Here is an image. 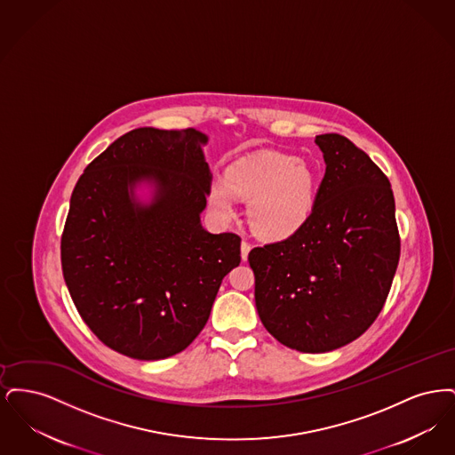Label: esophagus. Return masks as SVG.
Listing matches in <instances>:
<instances>
[{
  "label": "esophagus",
  "mask_w": 455,
  "mask_h": 455,
  "mask_svg": "<svg viewBox=\"0 0 455 455\" xmlns=\"http://www.w3.org/2000/svg\"><path fill=\"white\" fill-rule=\"evenodd\" d=\"M251 249H252V245H251L249 242L243 240V242L240 243V256H242V260H247V256H249Z\"/></svg>",
  "instance_id": "esophagus-1"
}]
</instances>
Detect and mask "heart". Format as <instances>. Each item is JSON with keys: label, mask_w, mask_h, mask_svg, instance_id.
<instances>
[{"label": "heart", "mask_w": 455, "mask_h": 455, "mask_svg": "<svg viewBox=\"0 0 455 455\" xmlns=\"http://www.w3.org/2000/svg\"><path fill=\"white\" fill-rule=\"evenodd\" d=\"M234 194L249 201V223L260 237H290L314 212L317 175L291 155L262 153L234 164L212 186L210 203L221 217H235Z\"/></svg>", "instance_id": "obj_1"}]
</instances>
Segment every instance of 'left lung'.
Returning <instances> with one entry per match:
<instances>
[{"instance_id": "obj_1", "label": "left lung", "mask_w": 455, "mask_h": 455, "mask_svg": "<svg viewBox=\"0 0 455 455\" xmlns=\"http://www.w3.org/2000/svg\"><path fill=\"white\" fill-rule=\"evenodd\" d=\"M315 143L325 173L312 215L293 235L249 252L260 323L302 353L360 338L387 300L401 254L386 173L341 134Z\"/></svg>"}]
</instances>
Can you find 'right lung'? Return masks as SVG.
I'll return each instance as SVG.
<instances>
[{"mask_svg": "<svg viewBox=\"0 0 455 455\" xmlns=\"http://www.w3.org/2000/svg\"><path fill=\"white\" fill-rule=\"evenodd\" d=\"M199 131L138 128L78 179L61 237L75 307L106 347L136 360L186 349L208 323L221 280L240 262V237L210 234L212 172ZM154 184L153 203L133 199Z\"/></svg>", "mask_w": 455, "mask_h": 455, "instance_id": "obj_1", "label": "right lung"}]
</instances>
